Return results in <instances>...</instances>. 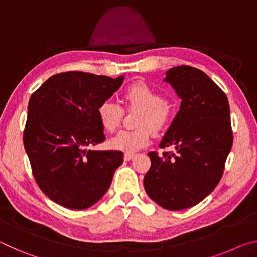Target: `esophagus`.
Masks as SVG:
<instances>
[{"mask_svg": "<svg viewBox=\"0 0 257 257\" xmlns=\"http://www.w3.org/2000/svg\"><path fill=\"white\" fill-rule=\"evenodd\" d=\"M134 153H129V152H127V153H124V160L125 161H129V160H132L133 158H134Z\"/></svg>", "mask_w": 257, "mask_h": 257, "instance_id": "obj_1", "label": "esophagus"}]
</instances>
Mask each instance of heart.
Returning <instances> with one entry per match:
<instances>
[{"label":"heart","instance_id":"b5f03b06","mask_svg":"<svg viewBox=\"0 0 257 257\" xmlns=\"http://www.w3.org/2000/svg\"><path fill=\"white\" fill-rule=\"evenodd\" d=\"M123 102L127 108L141 110L136 122L139 128L120 132L111 141L113 149L129 153L137 151L150 143L151 130L160 134L170 124L171 107L165 103L162 93L144 81L129 85L123 92ZM123 113L122 106L112 99L104 101L97 108L99 123L107 133L115 132L120 127Z\"/></svg>","mask_w":257,"mask_h":257}]
</instances>
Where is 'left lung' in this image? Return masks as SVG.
I'll use <instances>...</instances> for the list:
<instances>
[{
    "instance_id": "left-lung-1",
    "label": "left lung",
    "mask_w": 257,
    "mask_h": 257,
    "mask_svg": "<svg viewBox=\"0 0 257 257\" xmlns=\"http://www.w3.org/2000/svg\"><path fill=\"white\" fill-rule=\"evenodd\" d=\"M181 98L180 110L160 147L149 152L151 168L144 177L149 196L160 206L180 211L210 195L222 178L232 147L230 107L223 90L199 69L180 66L164 79Z\"/></svg>"
}]
</instances>
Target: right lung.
I'll use <instances>...</instances> for the list:
<instances>
[{"label": "right lung", "mask_w": 257, "mask_h": 257, "mask_svg": "<svg viewBox=\"0 0 257 257\" xmlns=\"http://www.w3.org/2000/svg\"><path fill=\"white\" fill-rule=\"evenodd\" d=\"M122 81L123 76L61 72L30 96L24 146L38 187L59 205L71 210L94 205L122 164L121 151L86 149L105 139L97 108Z\"/></svg>", "instance_id": "right-lung-1"}]
</instances>
